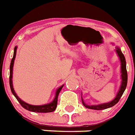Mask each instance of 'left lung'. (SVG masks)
I'll return each instance as SVG.
<instances>
[{"instance_id": "1", "label": "left lung", "mask_w": 135, "mask_h": 135, "mask_svg": "<svg viewBox=\"0 0 135 135\" xmlns=\"http://www.w3.org/2000/svg\"><path fill=\"white\" fill-rule=\"evenodd\" d=\"M116 53L118 54V56L120 58V63H121V78H122V83H121V86L120 88L118 93H117V95L115 98L114 100H112V102H108V103H104V104H98V105H87L84 103V100H82V103L85 107L88 109H95V110H102V109H105L109 108L112 107L114 106L115 104H117L120 99L122 95L123 94L124 91L126 90V86H127V83H128V73H127V70H126V61L125 56H124L123 54L121 52V51L119 48H116Z\"/></svg>"}]
</instances>
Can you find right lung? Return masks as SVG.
<instances>
[{
    "mask_svg": "<svg viewBox=\"0 0 135 135\" xmlns=\"http://www.w3.org/2000/svg\"><path fill=\"white\" fill-rule=\"evenodd\" d=\"M16 53H17V47H15V50H14V55H13V58L11 61L10 63V66H9V86H10V89L12 93V94L15 95V97L17 98V100L19 101L21 106L23 107V108L26 109V110H28L30 112H38V113H47V112H52L56 109L57 107V101H58V96H59V93L61 92V89L63 87V85L61 86L60 88L56 90V96L54 98V100H53L52 102L47 104H44V105H39V106H35V105H31L28 103H26L25 102L22 100L17 96L16 93L14 90L12 85V70H13V65H14V61H15V56H16Z\"/></svg>",
    "mask_w": 135,
    "mask_h": 135,
    "instance_id": "right-lung-1",
    "label": "right lung"
}]
</instances>
